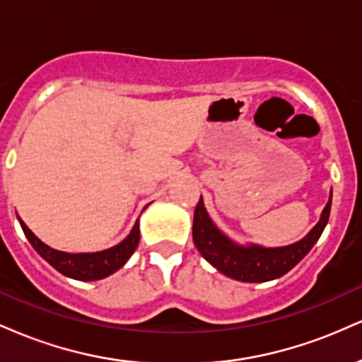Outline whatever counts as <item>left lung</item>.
<instances>
[{"mask_svg":"<svg viewBox=\"0 0 362 362\" xmlns=\"http://www.w3.org/2000/svg\"><path fill=\"white\" fill-rule=\"evenodd\" d=\"M332 192L320 221L300 242L288 247L265 248L260 245H238L228 238L207 214L202 197L194 211L192 238L201 255L224 276L243 282H265L284 276L305 259L325 230L330 216Z\"/></svg>","mask_w":362,"mask_h":362,"instance_id":"8db88e82","label":"left lung"}]
</instances>
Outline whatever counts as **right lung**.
I'll return each mask as SVG.
<instances>
[{
  "label": "right lung",
  "instance_id": "right-lung-1",
  "mask_svg": "<svg viewBox=\"0 0 362 362\" xmlns=\"http://www.w3.org/2000/svg\"><path fill=\"white\" fill-rule=\"evenodd\" d=\"M20 226H22L25 236L28 238L32 247L35 248L37 253L42 257L44 260H47L56 271H59L64 276L71 277V279L78 281H98L103 277L110 276L115 271H119L124 264L129 260V257L132 255L139 243V219L132 226L131 233L126 236V240H122L115 247L107 248L102 252H93V253H68V252H59L54 250V248L47 247L44 242H40L37 236L32 233L27 228L22 219L18 218Z\"/></svg>",
  "mask_w": 362,
  "mask_h": 362
}]
</instances>
